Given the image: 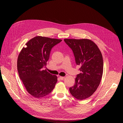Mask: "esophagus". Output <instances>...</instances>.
<instances>
[{
    "label": "esophagus",
    "mask_w": 123,
    "mask_h": 123,
    "mask_svg": "<svg viewBox=\"0 0 123 123\" xmlns=\"http://www.w3.org/2000/svg\"><path fill=\"white\" fill-rule=\"evenodd\" d=\"M59 78L61 80H63L65 79V77H62V76H59Z\"/></svg>",
    "instance_id": "1"
}]
</instances>
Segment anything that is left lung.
<instances>
[{
	"mask_svg": "<svg viewBox=\"0 0 123 123\" xmlns=\"http://www.w3.org/2000/svg\"><path fill=\"white\" fill-rule=\"evenodd\" d=\"M74 54L81 73L76 75L75 84L69 92L75 98L82 100L90 97L98 87L103 73V60L97 46L87 39H65Z\"/></svg>",
	"mask_w": 123,
	"mask_h": 123,
	"instance_id": "8db88e82",
	"label": "left lung"
}]
</instances>
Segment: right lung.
Returning a JSON list of instances; mask_svg holds the SVG:
<instances>
[{"label": "right lung", "instance_id": "1", "mask_svg": "<svg viewBox=\"0 0 123 123\" xmlns=\"http://www.w3.org/2000/svg\"><path fill=\"white\" fill-rule=\"evenodd\" d=\"M61 39L38 36L30 40L17 59V71L27 92L33 97L42 98L50 93L57 81L56 75L46 68L51 49Z\"/></svg>", "mask_w": 123, "mask_h": 123}]
</instances>
